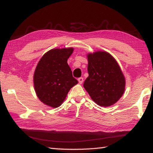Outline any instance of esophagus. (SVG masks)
Returning a JSON list of instances; mask_svg holds the SVG:
<instances>
[{"label":"esophagus","mask_w":153,"mask_h":153,"mask_svg":"<svg viewBox=\"0 0 153 153\" xmlns=\"http://www.w3.org/2000/svg\"><path fill=\"white\" fill-rule=\"evenodd\" d=\"M77 80H78L79 84H82L83 82H84V78H83V77H79V78H78V79H77Z\"/></svg>","instance_id":"obj_1"}]
</instances>
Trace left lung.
Wrapping results in <instances>:
<instances>
[{
	"label": "left lung",
	"instance_id": "8db88e82",
	"mask_svg": "<svg viewBox=\"0 0 153 153\" xmlns=\"http://www.w3.org/2000/svg\"><path fill=\"white\" fill-rule=\"evenodd\" d=\"M88 72L84 87L93 101L102 107L117 102L125 91L126 79L115 58L106 51L88 53Z\"/></svg>",
	"mask_w": 153,
	"mask_h": 153
}]
</instances>
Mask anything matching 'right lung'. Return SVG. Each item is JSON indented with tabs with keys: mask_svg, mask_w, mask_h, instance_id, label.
<instances>
[{
	"mask_svg": "<svg viewBox=\"0 0 153 153\" xmlns=\"http://www.w3.org/2000/svg\"><path fill=\"white\" fill-rule=\"evenodd\" d=\"M73 52V48L51 49L38 62L33 74V86L38 98L45 105L59 107L71 88L78 83L67 63Z\"/></svg>",
	"mask_w": 153,
	"mask_h": 153,
	"instance_id": "obj_1",
	"label": "right lung"
}]
</instances>
